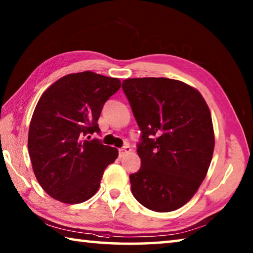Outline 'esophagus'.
I'll list each match as a JSON object with an SVG mask.
<instances>
[{"mask_svg": "<svg viewBox=\"0 0 253 253\" xmlns=\"http://www.w3.org/2000/svg\"><path fill=\"white\" fill-rule=\"evenodd\" d=\"M131 151V148H130V146H129V145H125V146H124V147H122L121 149H119V156H124V155H125V154L126 153H129Z\"/></svg>", "mask_w": 253, "mask_h": 253, "instance_id": "esophagus-1", "label": "esophagus"}]
</instances>
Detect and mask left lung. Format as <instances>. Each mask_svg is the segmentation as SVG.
<instances>
[{
    "mask_svg": "<svg viewBox=\"0 0 253 253\" xmlns=\"http://www.w3.org/2000/svg\"><path fill=\"white\" fill-rule=\"evenodd\" d=\"M123 90L142 130L138 172L129 175L131 193L152 211L183 207L207 176L214 151L210 109L202 95L179 80L132 78Z\"/></svg>",
    "mask_w": 253,
    "mask_h": 253,
    "instance_id": "obj_1",
    "label": "left lung"
}]
</instances>
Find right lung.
I'll return each mask as SVG.
<instances>
[{
    "instance_id": "right-lung-1",
    "label": "right lung",
    "mask_w": 253,
    "mask_h": 253,
    "mask_svg": "<svg viewBox=\"0 0 253 253\" xmlns=\"http://www.w3.org/2000/svg\"><path fill=\"white\" fill-rule=\"evenodd\" d=\"M121 85L117 78L84 71L62 77L42 93L30 123L28 148L34 175L51 198L77 204L96 194L118 151L85 136L100 131L102 107Z\"/></svg>"
}]
</instances>
